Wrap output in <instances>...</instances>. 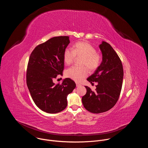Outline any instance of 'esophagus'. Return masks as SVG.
I'll return each mask as SVG.
<instances>
[{
	"mask_svg": "<svg viewBox=\"0 0 148 148\" xmlns=\"http://www.w3.org/2000/svg\"><path fill=\"white\" fill-rule=\"evenodd\" d=\"M81 85L80 84H79V83H78V82H76V86L77 87H78V86H81Z\"/></svg>",
	"mask_w": 148,
	"mask_h": 148,
	"instance_id": "1",
	"label": "esophagus"
}]
</instances>
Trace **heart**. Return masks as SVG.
Wrapping results in <instances>:
<instances>
[{"label":"heart","instance_id":"heart-1","mask_svg":"<svg viewBox=\"0 0 148 148\" xmlns=\"http://www.w3.org/2000/svg\"><path fill=\"white\" fill-rule=\"evenodd\" d=\"M81 58L79 64L82 66H73L68 69L66 76L76 82H80L88 74V69L91 71L96 70L101 65L102 55L96 51V49L86 41H78L73 47V50L67 48L64 51V61L66 65H70L75 58Z\"/></svg>","mask_w":148,"mask_h":148}]
</instances>
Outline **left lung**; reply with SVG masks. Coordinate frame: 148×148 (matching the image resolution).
Listing matches in <instances>:
<instances>
[{
  "label": "left lung",
  "mask_w": 148,
  "mask_h": 148,
  "mask_svg": "<svg viewBox=\"0 0 148 148\" xmlns=\"http://www.w3.org/2000/svg\"><path fill=\"white\" fill-rule=\"evenodd\" d=\"M102 61L94 73L87 79L98 82L95 91L86 86L87 92L82 97L84 107L94 114L108 111L117 102L122 89L123 70L122 61L111 46L105 41L99 45Z\"/></svg>",
  "instance_id": "1"
}]
</instances>
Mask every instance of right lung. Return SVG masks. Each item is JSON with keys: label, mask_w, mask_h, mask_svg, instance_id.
Masks as SVG:
<instances>
[{"label": "right lung", "mask_w": 148, "mask_h": 148, "mask_svg": "<svg viewBox=\"0 0 148 148\" xmlns=\"http://www.w3.org/2000/svg\"><path fill=\"white\" fill-rule=\"evenodd\" d=\"M70 43L69 36L50 38L37 46L29 57L26 71V82L37 107L50 114L58 113L67 106V97L75 88L69 78L61 84H55L54 78L62 75L64 69L63 55Z\"/></svg>", "instance_id": "obj_1"}]
</instances>
